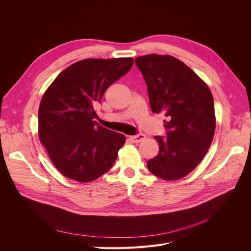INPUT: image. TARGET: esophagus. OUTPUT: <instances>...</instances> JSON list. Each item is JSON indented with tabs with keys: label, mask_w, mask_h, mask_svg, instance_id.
Returning a JSON list of instances; mask_svg holds the SVG:
<instances>
[{
	"label": "esophagus",
	"mask_w": 251,
	"mask_h": 251,
	"mask_svg": "<svg viewBox=\"0 0 251 251\" xmlns=\"http://www.w3.org/2000/svg\"><path fill=\"white\" fill-rule=\"evenodd\" d=\"M130 139L133 141V142H140L142 140L146 139V135L144 134H137V135H134V136H131Z\"/></svg>",
	"instance_id": "esophagus-1"
}]
</instances>
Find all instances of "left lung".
I'll use <instances>...</instances> for the list:
<instances>
[{
  "label": "left lung",
  "mask_w": 251,
  "mask_h": 251,
  "mask_svg": "<svg viewBox=\"0 0 251 251\" xmlns=\"http://www.w3.org/2000/svg\"><path fill=\"white\" fill-rule=\"evenodd\" d=\"M146 80L151 112L163 113L166 137L156 136L159 153L149 171L163 180L185 177L201 161L215 134L214 98L191 68L170 55L135 59Z\"/></svg>",
  "instance_id": "left-lung-1"
}]
</instances>
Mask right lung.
<instances>
[{"label": "right lung", "mask_w": 251, "mask_h": 251, "mask_svg": "<svg viewBox=\"0 0 251 251\" xmlns=\"http://www.w3.org/2000/svg\"><path fill=\"white\" fill-rule=\"evenodd\" d=\"M133 64L132 57L79 60L60 72L44 94L39 109L40 140L67 178L93 181L115 162L126 137L96 123L94 105Z\"/></svg>", "instance_id": "obj_1"}]
</instances>
